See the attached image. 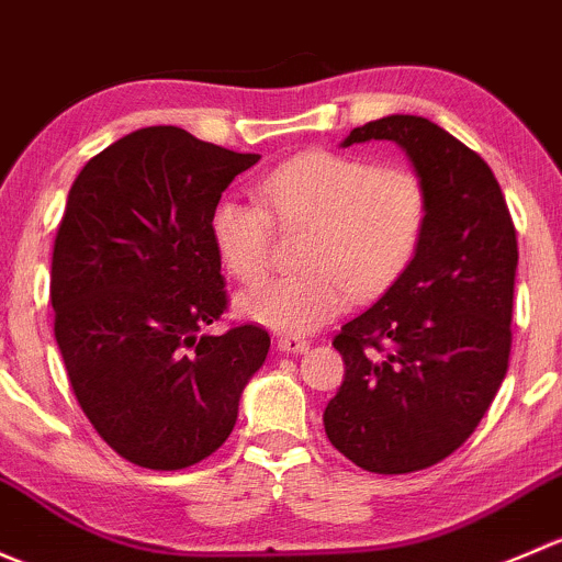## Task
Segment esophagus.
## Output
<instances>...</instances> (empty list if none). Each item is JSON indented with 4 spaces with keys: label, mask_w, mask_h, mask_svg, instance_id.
<instances>
[{
    "label": "esophagus",
    "mask_w": 562,
    "mask_h": 562,
    "mask_svg": "<svg viewBox=\"0 0 562 562\" xmlns=\"http://www.w3.org/2000/svg\"><path fill=\"white\" fill-rule=\"evenodd\" d=\"M276 346H279V351H286V355H303L311 344L305 338H300V335H281L276 340Z\"/></svg>",
    "instance_id": "esophagus-1"
}]
</instances>
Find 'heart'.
<instances>
[{"instance_id": "b5f03b06", "label": "heart", "mask_w": 562, "mask_h": 562, "mask_svg": "<svg viewBox=\"0 0 562 562\" xmlns=\"http://www.w3.org/2000/svg\"><path fill=\"white\" fill-rule=\"evenodd\" d=\"M257 194L262 205L222 196L207 229L224 268L251 286L273 270L276 224L305 233L300 265L308 270L240 297L248 319L292 335L335 319L351 294L373 300L395 286L430 222V192L419 172L357 154L292 156L259 178Z\"/></svg>"}]
</instances>
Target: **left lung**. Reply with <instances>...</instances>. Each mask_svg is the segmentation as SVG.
I'll return each instance as SVG.
<instances>
[{"instance_id":"1","label":"left lung","mask_w":562,"mask_h":562,"mask_svg":"<svg viewBox=\"0 0 562 562\" xmlns=\"http://www.w3.org/2000/svg\"><path fill=\"white\" fill-rule=\"evenodd\" d=\"M395 140L430 192V222L408 273L340 327L344 384L324 432L370 473H414L471 438L512 355L517 229L493 170L422 115H386L344 146Z\"/></svg>"}]
</instances>
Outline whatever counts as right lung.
I'll use <instances>...</instances> for the list:
<instances>
[{"label": "right lung", "mask_w": 562, "mask_h": 562, "mask_svg": "<svg viewBox=\"0 0 562 562\" xmlns=\"http://www.w3.org/2000/svg\"><path fill=\"white\" fill-rule=\"evenodd\" d=\"M259 154L146 126L91 156L54 240V333L75 401L102 441L151 471L222 447L268 329L202 335L229 308L211 211Z\"/></svg>", "instance_id": "add662e5"}]
</instances>
